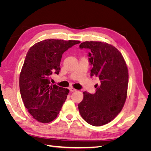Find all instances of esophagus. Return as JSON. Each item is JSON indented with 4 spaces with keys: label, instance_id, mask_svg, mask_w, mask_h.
Here are the masks:
<instances>
[{
    "label": "esophagus",
    "instance_id": "esophagus-1",
    "mask_svg": "<svg viewBox=\"0 0 151 151\" xmlns=\"http://www.w3.org/2000/svg\"><path fill=\"white\" fill-rule=\"evenodd\" d=\"M70 91H71V92H74V91H76V89H74V88H70Z\"/></svg>",
    "mask_w": 151,
    "mask_h": 151
}]
</instances>
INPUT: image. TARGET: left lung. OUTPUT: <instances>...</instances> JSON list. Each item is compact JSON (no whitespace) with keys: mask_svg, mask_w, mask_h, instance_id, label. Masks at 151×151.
Returning <instances> with one entry per match:
<instances>
[{"mask_svg":"<svg viewBox=\"0 0 151 151\" xmlns=\"http://www.w3.org/2000/svg\"><path fill=\"white\" fill-rule=\"evenodd\" d=\"M79 47L91 50V76L99 79L95 94L83 93V100L78 104L79 113L89 124L104 125L113 120L125 104L129 84L127 63L119 50L106 42L87 41Z\"/></svg>","mask_w":151,"mask_h":151,"instance_id":"1","label":"left lung"}]
</instances>
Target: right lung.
Here are the masks:
<instances>
[{"mask_svg":"<svg viewBox=\"0 0 151 151\" xmlns=\"http://www.w3.org/2000/svg\"><path fill=\"white\" fill-rule=\"evenodd\" d=\"M77 40L48 39L35 43L28 50L19 75V89L24 106L36 120L43 123L57 118L69 90L52 84L58 74L62 54Z\"/></svg>","mask_w":151,"mask_h":151,"instance_id":"obj_1","label":"right lung"}]
</instances>
